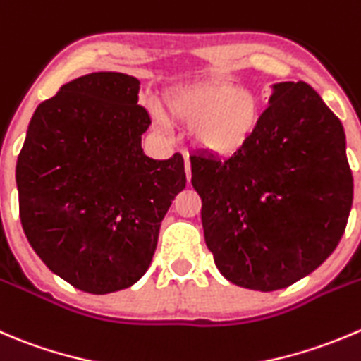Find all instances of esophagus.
<instances>
[{
	"mask_svg": "<svg viewBox=\"0 0 361 361\" xmlns=\"http://www.w3.org/2000/svg\"><path fill=\"white\" fill-rule=\"evenodd\" d=\"M185 173H187V180L190 181L192 169H190V160H188V157H185Z\"/></svg>",
	"mask_w": 361,
	"mask_h": 361,
	"instance_id": "1",
	"label": "esophagus"
}]
</instances>
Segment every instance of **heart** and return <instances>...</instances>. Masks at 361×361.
<instances>
[{
    "label": "heart",
    "mask_w": 361,
    "mask_h": 361,
    "mask_svg": "<svg viewBox=\"0 0 361 361\" xmlns=\"http://www.w3.org/2000/svg\"><path fill=\"white\" fill-rule=\"evenodd\" d=\"M171 116L192 125L194 141L215 153H231L245 145L257 128L261 106L247 87L224 82H202L174 90L167 97ZM166 127L167 118L157 114Z\"/></svg>",
    "instance_id": "b5f03b06"
}]
</instances>
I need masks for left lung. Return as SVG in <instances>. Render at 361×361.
<instances>
[{
	"label": "left lung",
	"instance_id": "8db88e82",
	"mask_svg": "<svg viewBox=\"0 0 361 361\" xmlns=\"http://www.w3.org/2000/svg\"><path fill=\"white\" fill-rule=\"evenodd\" d=\"M204 240L220 274L275 291L317 268L341 241L353 174L341 120L305 82H279L257 128L229 157H190Z\"/></svg>",
	"mask_w": 361,
	"mask_h": 361
}]
</instances>
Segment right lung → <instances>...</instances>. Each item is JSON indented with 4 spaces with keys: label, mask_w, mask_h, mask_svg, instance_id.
Listing matches in <instances>:
<instances>
[{
    "label": "right lung",
    "mask_w": 361,
    "mask_h": 361,
    "mask_svg": "<svg viewBox=\"0 0 361 361\" xmlns=\"http://www.w3.org/2000/svg\"><path fill=\"white\" fill-rule=\"evenodd\" d=\"M139 80L95 72L35 111L16 167L24 234L51 271L80 291L130 288L149 268L171 202L185 188L180 153L141 148L152 125Z\"/></svg>",
    "instance_id": "obj_1"
}]
</instances>
